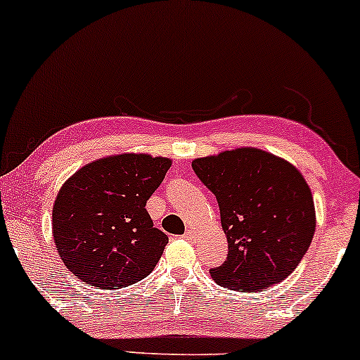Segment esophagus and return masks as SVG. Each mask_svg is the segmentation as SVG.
<instances>
[{"mask_svg": "<svg viewBox=\"0 0 360 360\" xmlns=\"http://www.w3.org/2000/svg\"><path fill=\"white\" fill-rule=\"evenodd\" d=\"M184 238H185V240H187V241H192V243H195V241H197V234L193 233V231H191V229H188V231L184 234Z\"/></svg>", "mask_w": 360, "mask_h": 360, "instance_id": "esophagus-1", "label": "esophagus"}]
</instances>
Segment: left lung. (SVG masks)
Returning <instances> with one entry per match:
<instances>
[{"mask_svg":"<svg viewBox=\"0 0 360 360\" xmlns=\"http://www.w3.org/2000/svg\"><path fill=\"white\" fill-rule=\"evenodd\" d=\"M195 175L216 195L228 257L211 269L216 284L258 290L284 281L313 240L314 202L292 165L255 148L192 161Z\"/></svg>","mask_w":360,"mask_h":360,"instance_id":"left-lung-1","label":"left lung"}]
</instances>
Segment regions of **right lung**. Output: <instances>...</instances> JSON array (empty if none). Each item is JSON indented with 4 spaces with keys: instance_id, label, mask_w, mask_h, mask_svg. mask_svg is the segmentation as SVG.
<instances>
[{
    "instance_id": "obj_1",
    "label": "right lung",
    "mask_w": 360,
    "mask_h": 360,
    "mask_svg": "<svg viewBox=\"0 0 360 360\" xmlns=\"http://www.w3.org/2000/svg\"><path fill=\"white\" fill-rule=\"evenodd\" d=\"M172 161L119 155L86 165L58 193L52 234L60 260L76 277L102 289L143 281L168 236L153 226L146 202Z\"/></svg>"
}]
</instances>
